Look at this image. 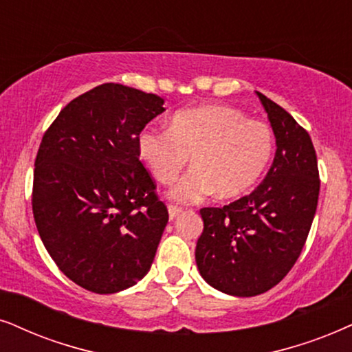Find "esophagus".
I'll return each mask as SVG.
<instances>
[{
    "label": "esophagus",
    "instance_id": "obj_1",
    "mask_svg": "<svg viewBox=\"0 0 352 352\" xmlns=\"http://www.w3.org/2000/svg\"><path fill=\"white\" fill-rule=\"evenodd\" d=\"M180 212H182V208L173 206V204H168V217H170V221L175 219V217L179 216Z\"/></svg>",
    "mask_w": 352,
    "mask_h": 352
}]
</instances>
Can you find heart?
Masks as SVG:
<instances>
[{"label":"heart","mask_w":352,"mask_h":352,"mask_svg":"<svg viewBox=\"0 0 352 352\" xmlns=\"http://www.w3.org/2000/svg\"><path fill=\"white\" fill-rule=\"evenodd\" d=\"M273 143L266 123L248 120L234 107L203 105L175 113L168 128H144L138 136V154L164 185L177 180L191 155L193 168L170 198L198 203L212 191L229 199L250 190L268 166Z\"/></svg>","instance_id":"1"}]
</instances>
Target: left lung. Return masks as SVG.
<instances>
[{"instance_id": "8db88e82", "label": "left lung", "mask_w": 352, "mask_h": 352, "mask_svg": "<svg viewBox=\"0 0 352 352\" xmlns=\"http://www.w3.org/2000/svg\"><path fill=\"white\" fill-rule=\"evenodd\" d=\"M276 138L265 180L222 208H203L195 258L199 274L224 294L252 297L274 287L305 245L317 211L320 179L309 133L283 107L256 92Z\"/></svg>"}]
</instances>
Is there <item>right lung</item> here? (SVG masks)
<instances>
[{
	"mask_svg": "<svg viewBox=\"0 0 352 352\" xmlns=\"http://www.w3.org/2000/svg\"><path fill=\"white\" fill-rule=\"evenodd\" d=\"M164 99L107 82L61 110L40 143L32 211L61 273L97 294L135 286L168 221L138 154V136Z\"/></svg>",
	"mask_w": 352,
	"mask_h": 352,
	"instance_id": "add662e5",
	"label": "right lung"
}]
</instances>
